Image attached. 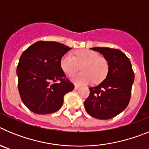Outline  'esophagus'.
Here are the masks:
<instances>
[{
    "mask_svg": "<svg viewBox=\"0 0 149 149\" xmlns=\"http://www.w3.org/2000/svg\"><path fill=\"white\" fill-rule=\"evenodd\" d=\"M79 89H80V86H77V85H75V86H74V89H75V90H78Z\"/></svg>",
    "mask_w": 149,
    "mask_h": 149,
    "instance_id": "34e87169",
    "label": "esophagus"
}]
</instances>
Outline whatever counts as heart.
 <instances>
[{"instance_id":"heart-1","label":"heart","mask_w":149,"mask_h":149,"mask_svg":"<svg viewBox=\"0 0 149 149\" xmlns=\"http://www.w3.org/2000/svg\"><path fill=\"white\" fill-rule=\"evenodd\" d=\"M82 65L83 72L74 74L70 77L72 82L76 85H86L93 82H101L106 77L108 72V63L100 56L97 52L84 49L77 51L75 56L66 53L62 57L60 66L68 75H72L79 70Z\"/></svg>"}]
</instances>
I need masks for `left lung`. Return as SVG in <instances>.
<instances>
[{"label":"left lung","mask_w":149,"mask_h":149,"mask_svg":"<svg viewBox=\"0 0 149 149\" xmlns=\"http://www.w3.org/2000/svg\"><path fill=\"white\" fill-rule=\"evenodd\" d=\"M108 63V72L101 84L89 88L90 94L84 101L86 112L98 119H109L122 113L128 105L134 73L129 58L119 49L93 48Z\"/></svg>","instance_id":"left-lung-1"}]
</instances>
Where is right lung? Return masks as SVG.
Instances as JSON below:
<instances>
[{
    "mask_svg": "<svg viewBox=\"0 0 149 149\" xmlns=\"http://www.w3.org/2000/svg\"><path fill=\"white\" fill-rule=\"evenodd\" d=\"M72 48L56 42L39 41L24 51L17 66L18 91L23 103L36 114H50L60 109L63 98L74 89L60 66ZM57 80L61 82L56 83Z\"/></svg>",
    "mask_w": 149,
    "mask_h": 149,
    "instance_id": "1",
    "label": "right lung"
}]
</instances>
